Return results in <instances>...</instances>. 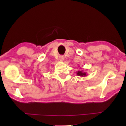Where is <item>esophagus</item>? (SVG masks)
I'll use <instances>...</instances> for the list:
<instances>
[{"label": "esophagus", "mask_w": 126, "mask_h": 126, "mask_svg": "<svg viewBox=\"0 0 126 126\" xmlns=\"http://www.w3.org/2000/svg\"><path fill=\"white\" fill-rule=\"evenodd\" d=\"M64 57L62 56V55L59 56V60H60L61 62H63L64 61Z\"/></svg>", "instance_id": "1"}]
</instances>
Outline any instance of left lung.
<instances>
[{"mask_svg":"<svg viewBox=\"0 0 126 126\" xmlns=\"http://www.w3.org/2000/svg\"><path fill=\"white\" fill-rule=\"evenodd\" d=\"M77 75L80 77H86L87 76L86 72H84L83 71H79L76 72Z\"/></svg>","mask_w":126,"mask_h":126,"instance_id":"8db88e82","label":"left lung"}]
</instances>
